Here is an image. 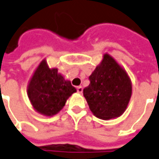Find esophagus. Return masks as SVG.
Listing matches in <instances>:
<instances>
[{
    "label": "esophagus",
    "instance_id": "34e87169",
    "mask_svg": "<svg viewBox=\"0 0 159 159\" xmlns=\"http://www.w3.org/2000/svg\"><path fill=\"white\" fill-rule=\"evenodd\" d=\"M77 92L80 93V94H81V93L83 92V87L82 86H77Z\"/></svg>",
    "mask_w": 159,
    "mask_h": 159
}]
</instances>
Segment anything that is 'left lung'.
I'll return each mask as SVG.
<instances>
[{
  "instance_id": "left-lung-1",
  "label": "left lung",
  "mask_w": 159,
  "mask_h": 159,
  "mask_svg": "<svg viewBox=\"0 0 159 159\" xmlns=\"http://www.w3.org/2000/svg\"><path fill=\"white\" fill-rule=\"evenodd\" d=\"M89 80V86L83 92L93 114L103 120L120 116L132 95V84L126 71L106 53Z\"/></svg>"
}]
</instances>
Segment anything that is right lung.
<instances>
[{
	"mask_svg": "<svg viewBox=\"0 0 159 159\" xmlns=\"http://www.w3.org/2000/svg\"><path fill=\"white\" fill-rule=\"evenodd\" d=\"M76 89L65 80L57 69H49L45 60L40 63L27 87V95L34 109L44 116L57 114Z\"/></svg>",
	"mask_w": 159,
	"mask_h": 159,
	"instance_id": "add662e5",
	"label": "right lung"
}]
</instances>
